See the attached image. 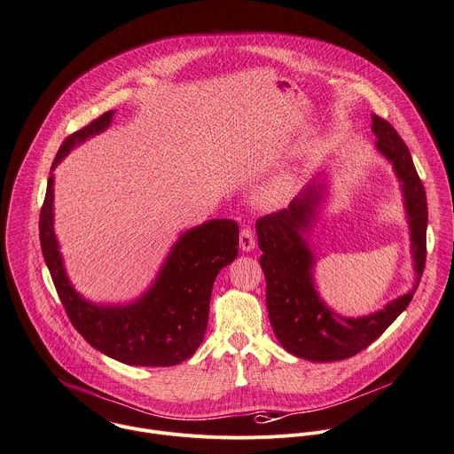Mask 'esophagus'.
Instances as JSON below:
<instances>
[{
	"label": "esophagus",
	"mask_w": 454,
	"mask_h": 454,
	"mask_svg": "<svg viewBox=\"0 0 454 454\" xmlns=\"http://www.w3.org/2000/svg\"><path fill=\"white\" fill-rule=\"evenodd\" d=\"M254 246H256V240H254L253 230H251L249 226L242 228V231H240V249L246 251V253H249V251L254 249Z\"/></svg>",
	"instance_id": "34e87169"
}]
</instances>
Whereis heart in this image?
Listing matches in <instances>:
<instances>
[{"label": "heart", "instance_id": "1", "mask_svg": "<svg viewBox=\"0 0 454 454\" xmlns=\"http://www.w3.org/2000/svg\"><path fill=\"white\" fill-rule=\"evenodd\" d=\"M294 187V176L288 171H281L279 175H276L272 180H269L258 192L256 200L263 205H270L276 203L278 200L285 198Z\"/></svg>", "mask_w": 454, "mask_h": 454}]
</instances>
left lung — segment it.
Here are the masks:
<instances>
[{"mask_svg":"<svg viewBox=\"0 0 454 454\" xmlns=\"http://www.w3.org/2000/svg\"><path fill=\"white\" fill-rule=\"evenodd\" d=\"M372 131L378 138L376 149L392 164L401 184L415 281L406 294L374 314L364 317L335 314L317 294L316 254L305 237L310 233L326 189L325 184L312 180L288 208L256 221L270 326L283 349L297 358L337 362L364 351L406 310L424 270L427 205L422 182L406 144L392 124L372 114Z\"/></svg>","mask_w":454,"mask_h":454,"instance_id":"1","label":"left lung"}]
</instances>
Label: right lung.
I'll return each instance as SVG.
<instances>
[{"label":"right lung","instance_id":"add662e5","mask_svg":"<svg viewBox=\"0 0 454 454\" xmlns=\"http://www.w3.org/2000/svg\"><path fill=\"white\" fill-rule=\"evenodd\" d=\"M105 112L69 135L51 171L87 138L105 131L114 117ZM53 175L48 178L39 233L44 262L66 314L76 332L103 355L126 365L169 367L191 358L203 342L215 276L239 254V224L212 219L180 235L157 279L128 305H96L71 285L53 228Z\"/></svg>","mask_w":454,"mask_h":454}]
</instances>
